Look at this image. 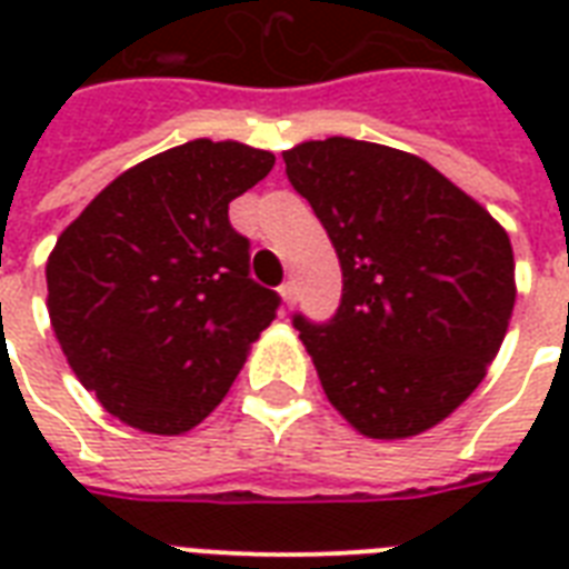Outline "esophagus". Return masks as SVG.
<instances>
[{
    "instance_id": "1",
    "label": "esophagus",
    "mask_w": 569,
    "mask_h": 569,
    "mask_svg": "<svg viewBox=\"0 0 569 569\" xmlns=\"http://www.w3.org/2000/svg\"><path fill=\"white\" fill-rule=\"evenodd\" d=\"M280 295H283V303L289 307V303L295 301V295H298V289H295V280H286V283L280 286Z\"/></svg>"
}]
</instances>
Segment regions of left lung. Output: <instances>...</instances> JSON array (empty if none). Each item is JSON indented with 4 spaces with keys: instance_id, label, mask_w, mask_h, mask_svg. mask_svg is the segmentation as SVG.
<instances>
[{
    "instance_id": "left-lung-1",
    "label": "left lung",
    "mask_w": 569,
    "mask_h": 569,
    "mask_svg": "<svg viewBox=\"0 0 569 569\" xmlns=\"http://www.w3.org/2000/svg\"><path fill=\"white\" fill-rule=\"evenodd\" d=\"M283 162L342 268L328 321L292 316L330 405L375 440L431 428L502 346L517 298L508 232L392 147L328 138L286 150Z\"/></svg>"
}]
</instances>
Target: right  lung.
<instances>
[{"mask_svg": "<svg viewBox=\"0 0 569 569\" xmlns=\"http://www.w3.org/2000/svg\"><path fill=\"white\" fill-rule=\"evenodd\" d=\"M271 168L268 150L197 138L120 173L58 236L52 330L120 422L194 428L277 316L280 295L250 277V241L230 223V200Z\"/></svg>", "mask_w": 569, "mask_h": 569, "instance_id": "add662e5", "label": "right lung"}]
</instances>
